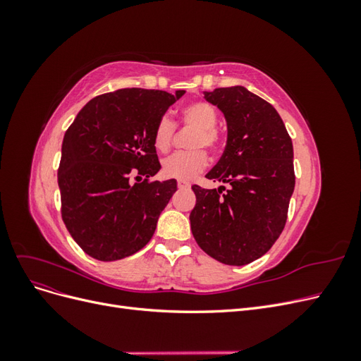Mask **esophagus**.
Instances as JSON below:
<instances>
[{
  "instance_id": "obj_1",
  "label": "esophagus",
  "mask_w": 361,
  "mask_h": 361,
  "mask_svg": "<svg viewBox=\"0 0 361 361\" xmlns=\"http://www.w3.org/2000/svg\"><path fill=\"white\" fill-rule=\"evenodd\" d=\"M178 187L179 188H190L191 183L188 180H178Z\"/></svg>"
}]
</instances>
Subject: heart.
Masks as SVG:
<instances>
[{"instance_id":"heart-1","label":"heart","mask_w":361,"mask_h":361,"mask_svg":"<svg viewBox=\"0 0 361 361\" xmlns=\"http://www.w3.org/2000/svg\"><path fill=\"white\" fill-rule=\"evenodd\" d=\"M218 111L214 105L206 101H197L187 105L180 113V123L195 128L190 146L195 147L185 152H176L162 161V174L171 179L190 180L199 174L207 164L206 149L215 150L221 143V133L216 125ZM176 125L169 116H162L155 123L152 133L154 147L166 154L171 147Z\"/></svg>"}]
</instances>
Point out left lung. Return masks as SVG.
Wrapping results in <instances>:
<instances>
[{
    "instance_id": "obj_1",
    "label": "left lung",
    "mask_w": 361,
    "mask_h": 361,
    "mask_svg": "<svg viewBox=\"0 0 361 361\" xmlns=\"http://www.w3.org/2000/svg\"><path fill=\"white\" fill-rule=\"evenodd\" d=\"M204 97L227 122L224 154L206 178L232 187L223 194L192 185L191 231L211 257L247 265L264 256L285 228L295 187L292 140L276 108L241 85Z\"/></svg>"
}]
</instances>
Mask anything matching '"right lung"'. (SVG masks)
<instances>
[{
    "label": "right lung",
    "mask_w": 361,
    "mask_h": 361,
    "mask_svg": "<svg viewBox=\"0 0 361 361\" xmlns=\"http://www.w3.org/2000/svg\"><path fill=\"white\" fill-rule=\"evenodd\" d=\"M183 93L122 89L96 96L66 130L57 174L61 218L84 253L118 260L154 236L178 187L174 179L150 180L161 169L152 133ZM138 177L144 182H130Z\"/></svg>",
    "instance_id": "obj_1"
}]
</instances>
